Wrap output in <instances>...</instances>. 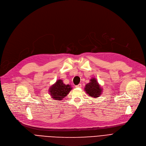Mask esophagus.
Here are the masks:
<instances>
[{"instance_id": "esophagus-1", "label": "esophagus", "mask_w": 146, "mask_h": 146, "mask_svg": "<svg viewBox=\"0 0 146 146\" xmlns=\"http://www.w3.org/2000/svg\"><path fill=\"white\" fill-rule=\"evenodd\" d=\"M81 87H82V85H81V84H79V85L76 86V88H81Z\"/></svg>"}]
</instances>
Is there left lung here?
Here are the masks:
<instances>
[{"label": "left lung", "instance_id": "1", "mask_svg": "<svg viewBox=\"0 0 146 146\" xmlns=\"http://www.w3.org/2000/svg\"><path fill=\"white\" fill-rule=\"evenodd\" d=\"M102 89L97 82V80L92 78L90 80V82L85 86V90L86 93L92 98H98L100 96L102 92Z\"/></svg>", "mask_w": 146, "mask_h": 146}]
</instances>
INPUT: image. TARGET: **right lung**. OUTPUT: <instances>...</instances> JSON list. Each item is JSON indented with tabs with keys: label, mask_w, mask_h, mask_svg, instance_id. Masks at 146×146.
<instances>
[{
	"label": "right lung",
	"mask_w": 146,
	"mask_h": 146,
	"mask_svg": "<svg viewBox=\"0 0 146 146\" xmlns=\"http://www.w3.org/2000/svg\"><path fill=\"white\" fill-rule=\"evenodd\" d=\"M72 89L70 85H65L62 80H58L49 89L50 95L55 100H62Z\"/></svg>",
	"instance_id": "obj_1"
}]
</instances>
